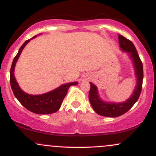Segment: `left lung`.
Wrapping results in <instances>:
<instances>
[{
    "label": "left lung",
    "mask_w": 156,
    "mask_h": 156,
    "mask_svg": "<svg viewBox=\"0 0 156 156\" xmlns=\"http://www.w3.org/2000/svg\"><path fill=\"white\" fill-rule=\"evenodd\" d=\"M118 38H119V45L122 49L130 53V58L133 61L136 70V75L137 77V85L133 94L125 103H107L100 99L98 94L97 87L94 84L90 83L91 87L89 93V101H90L91 105H92L94 112L99 115L104 116V117H117L125 114L133 107L136 102L138 101L139 96H140L141 89H142L143 77H144L143 65L136 49L133 42L129 39L125 38L123 36L119 34Z\"/></svg>",
    "instance_id": "8db88e82"
}]
</instances>
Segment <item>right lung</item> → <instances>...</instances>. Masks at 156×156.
Masks as SVG:
<instances>
[{
	"label": "right lung",
	"mask_w": 156,
	"mask_h": 156,
	"mask_svg": "<svg viewBox=\"0 0 156 156\" xmlns=\"http://www.w3.org/2000/svg\"><path fill=\"white\" fill-rule=\"evenodd\" d=\"M35 37L36 36L32 37L31 39H34ZM31 39H28L23 43L20 48L17 54L14 58L10 69L11 87L16 98L28 111L38 114H53V113L56 112L60 108L62 101L65 98L69 87L72 85H76L78 83L73 82V83L64 84L52 92L43 94H39V95H31L23 92L22 89L20 88L19 85L16 81L15 76H14V70H15L16 62L18 59L23 49Z\"/></svg>",
	"instance_id": "1"
}]
</instances>
